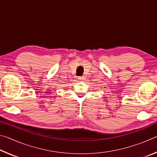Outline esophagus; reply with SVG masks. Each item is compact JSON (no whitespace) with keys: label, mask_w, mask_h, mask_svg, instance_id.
<instances>
[{"label":"esophagus","mask_w":157,"mask_h":157,"mask_svg":"<svg viewBox=\"0 0 157 157\" xmlns=\"http://www.w3.org/2000/svg\"><path fill=\"white\" fill-rule=\"evenodd\" d=\"M77 79H79V80H80V81H83L85 79V78L84 76H81V77H78V78Z\"/></svg>","instance_id":"esophagus-1"}]
</instances>
